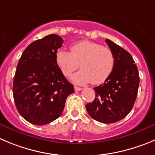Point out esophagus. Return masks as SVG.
<instances>
[{
	"mask_svg": "<svg viewBox=\"0 0 155 155\" xmlns=\"http://www.w3.org/2000/svg\"><path fill=\"white\" fill-rule=\"evenodd\" d=\"M74 89H75V90H76V91H80V90H82V88L78 87V86H75Z\"/></svg>",
	"mask_w": 155,
	"mask_h": 155,
	"instance_id": "obj_1",
	"label": "esophagus"
}]
</instances>
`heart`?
I'll return each instance as SVG.
<instances>
[{"mask_svg": "<svg viewBox=\"0 0 155 155\" xmlns=\"http://www.w3.org/2000/svg\"><path fill=\"white\" fill-rule=\"evenodd\" d=\"M70 50H58L56 61L66 76H70L80 66L82 69L72 77L76 83L91 82L92 84H100L112 73L115 56L110 48L95 42L83 40L73 44Z\"/></svg>", "mask_w": 155, "mask_h": 155, "instance_id": "obj_1", "label": "heart"}]
</instances>
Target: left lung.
I'll use <instances>...</instances> for the list:
<instances>
[{
    "label": "left lung",
    "mask_w": 155,
    "mask_h": 155,
    "mask_svg": "<svg viewBox=\"0 0 155 155\" xmlns=\"http://www.w3.org/2000/svg\"><path fill=\"white\" fill-rule=\"evenodd\" d=\"M105 42L113 52L115 66L104 83L93 88L95 98L86 104L89 115L95 121L114 123L128 115L138 94L139 75L138 67L128 51L112 40Z\"/></svg>",
    "instance_id": "left-lung-1"
}]
</instances>
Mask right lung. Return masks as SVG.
Returning a JSON list of instances; mask_svg holds the SVG:
<instances>
[{
    "instance_id": "right-lung-1",
    "label": "right lung",
    "mask_w": 155,
    "mask_h": 155,
    "mask_svg": "<svg viewBox=\"0 0 155 155\" xmlns=\"http://www.w3.org/2000/svg\"><path fill=\"white\" fill-rule=\"evenodd\" d=\"M63 40L50 34L30 43L21 55L13 82L17 111L30 123L43 125L63 113L66 98L74 87L56 61Z\"/></svg>"
}]
</instances>
